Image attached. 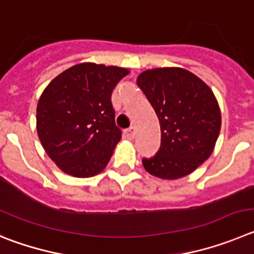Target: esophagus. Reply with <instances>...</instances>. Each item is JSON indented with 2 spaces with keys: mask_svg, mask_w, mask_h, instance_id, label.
<instances>
[{
  "mask_svg": "<svg viewBox=\"0 0 254 254\" xmlns=\"http://www.w3.org/2000/svg\"><path fill=\"white\" fill-rule=\"evenodd\" d=\"M124 135L125 138L129 139V140H132V139L135 138V129L134 127H129V129L124 130Z\"/></svg>",
  "mask_w": 254,
  "mask_h": 254,
  "instance_id": "34e87169",
  "label": "esophagus"
}]
</instances>
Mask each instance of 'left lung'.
<instances>
[{"instance_id":"left-lung-1","label":"left lung","mask_w":254,"mask_h":254,"mask_svg":"<svg viewBox=\"0 0 254 254\" xmlns=\"http://www.w3.org/2000/svg\"><path fill=\"white\" fill-rule=\"evenodd\" d=\"M139 88L154 109L161 125V147L143 158L150 175L176 180L204 163L215 147L221 115L205 82L184 68H155L140 73Z\"/></svg>"}]
</instances>
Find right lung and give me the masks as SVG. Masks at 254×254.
I'll use <instances>...</instances> for the list:
<instances>
[{"label": "right lung", "instance_id": "right-lung-1", "mask_svg": "<svg viewBox=\"0 0 254 254\" xmlns=\"http://www.w3.org/2000/svg\"><path fill=\"white\" fill-rule=\"evenodd\" d=\"M129 70L95 63L68 68L50 82L36 109V130L50 159L63 172L91 177L110 161L122 130L111 95Z\"/></svg>", "mask_w": 254, "mask_h": 254}]
</instances>
